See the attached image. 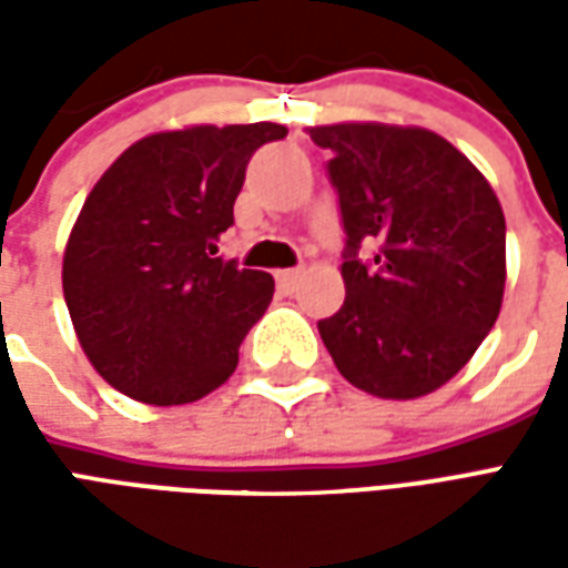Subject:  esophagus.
<instances>
[{"label": "esophagus", "instance_id": "obj_1", "mask_svg": "<svg viewBox=\"0 0 568 568\" xmlns=\"http://www.w3.org/2000/svg\"><path fill=\"white\" fill-rule=\"evenodd\" d=\"M297 280H301V271H276V283L283 292H292Z\"/></svg>", "mask_w": 568, "mask_h": 568}]
</instances>
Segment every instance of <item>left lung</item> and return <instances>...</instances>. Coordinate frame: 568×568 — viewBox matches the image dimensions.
<instances>
[{"instance_id": "obj_1", "label": "left lung", "mask_w": 568, "mask_h": 568, "mask_svg": "<svg viewBox=\"0 0 568 568\" xmlns=\"http://www.w3.org/2000/svg\"><path fill=\"white\" fill-rule=\"evenodd\" d=\"M328 161L346 231L344 307L320 322L356 389L410 402L453 381L496 325L505 215L475 163L426 128L341 121L310 128ZM375 261H357L361 240Z\"/></svg>"}]
</instances>
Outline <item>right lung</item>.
<instances>
[{"label":"right lung","instance_id":"right-lung-1","mask_svg":"<svg viewBox=\"0 0 568 568\" xmlns=\"http://www.w3.org/2000/svg\"><path fill=\"white\" fill-rule=\"evenodd\" d=\"M283 124H194L133 142L93 185L63 252V297L97 374L142 405L219 389L273 276L215 258L246 163Z\"/></svg>","mask_w":568,"mask_h":568}]
</instances>
